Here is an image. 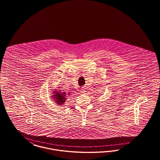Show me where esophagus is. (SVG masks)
<instances>
[{
	"mask_svg": "<svg viewBox=\"0 0 160 160\" xmlns=\"http://www.w3.org/2000/svg\"><path fill=\"white\" fill-rule=\"evenodd\" d=\"M81 92L82 93H83V92H85V90H82L81 91Z\"/></svg>",
	"mask_w": 160,
	"mask_h": 160,
	"instance_id": "1",
	"label": "esophagus"
}]
</instances>
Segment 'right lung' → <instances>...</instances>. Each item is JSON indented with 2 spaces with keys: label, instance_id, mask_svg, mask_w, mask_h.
I'll return each instance as SVG.
<instances>
[{
  "label": "right lung",
  "instance_id": "1",
  "mask_svg": "<svg viewBox=\"0 0 160 160\" xmlns=\"http://www.w3.org/2000/svg\"><path fill=\"white\" fill-rule=\"evenodd\" d=\"M54 95L52 96V98H54V101L56 102V103L58 105H61L64 103L66 98V92H61L60 91L57 90L55 91Z\"/></svg>",
  "mask_w": 160,
  "mask_h": 160
}]
</instances>
